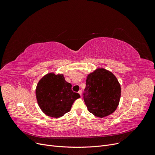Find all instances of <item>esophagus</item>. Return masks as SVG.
<instances>
[{"label":"esophagus","mask_w":155,"mask_h":155,"mask_svg":"<svg viewBox=\"0 0 155 155\" xmlns=\"http://www.w3.org/2000/svg\"><path fill=\"white\" fill-rule=\"evenodd\" d=\"M78 93H79V95L81 96V94H82V91H81V90H79V91H78Z\"/></svg>","instance_id":"esophagus-1"}]
</instances>
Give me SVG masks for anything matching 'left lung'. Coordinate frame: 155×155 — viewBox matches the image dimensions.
<instances>
[{
	"mask_svg": "<svg viewBox=\"0 0 155 155\" xmlns=\"http://www.w3.org/2000/svg\"><path fill=\"white\" fill-rule=\"evenodd\" d=\"M83 94L88 111L98 118L111 114L118 107L121 97V86L111 72L97 68L88 74Z\"/></svg>",
	"mask_w": 155,
	"mask_h": 155,
	"instance_id": "1",
	"label": "left lung"
}]
</instances>
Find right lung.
I'll list each match as a JSON object with an SVG mask.
<instances>
[{"instance_id":"add662e5","label":"right lung","mask_w":155,"mask_h":155,"mask_svg":"<svg viewBox=\"0 0 155 155\" xmlns=\"http://www.w3.org/2000/svg\"><path fill=\"white\" fill-rule=\"evenodd\" d=\"M36 99L40 109L46 115L60 118L68 112L75 100L80 97L72 91V85L65 81L63 74L50 72L37 83Z\"/></svg>"}]
</instances>
